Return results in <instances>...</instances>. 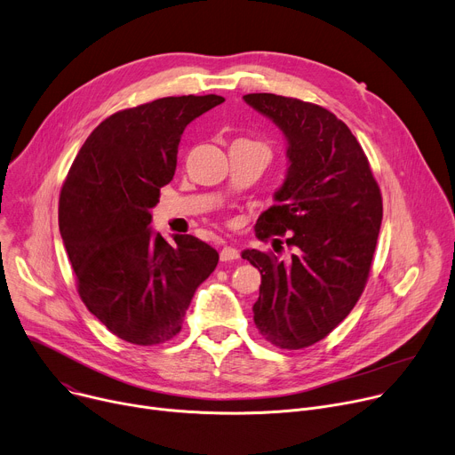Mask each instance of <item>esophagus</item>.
<instances>
[{
  "label": "esophagus",
  "mask_w": 455,
  "mask_h": 455,
  "mask_svg": "<svg viewBox=\"0 0 455 455\" xmlns=\"http://www.w3.org/2000/svg\"><path fill=\"white\" fill-rule=\"evenodd\" d=\"M220 256H221V261H234L239 258V251L234 247H223Z\"/></svg>",
  "instance_id": "34e87169"
}]
</instances>
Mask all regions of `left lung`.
Returning <instances> with one entry per match:
<instances>
[{
  "mask_svg": "<svg viewBox=\"0 0 455 455\" xmlns=\"http://www.w3.org/2000/svg\"><path fill=\"white\" fill-rule=\"evenodd\" d=\"M243 100L287 139L289 170L256 235L289 234L285 243L294 247L289 263L256 249L241 252L261 272L254 323L280 349L309 347L351 313L366 287L382 221L380 188L364 149L325 108L272 93Z\"/></svg>",
  "mask_w": 455,
  "mask_h": 455,
  "instance_id": "left-lung-1",
  "label": "left lung"
}]
</instances>
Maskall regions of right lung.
I'll use <instances>...</instances> for the list:
<instances>
[{"label": "right lung", "instance_id": "1", "mask_svg": "<svg viewBox=\"0 0 455 455\" xmlns=\"http://www.w3.org/2000/svg\"><path fill=\"white\" fill-rule=\"evenodd\" d=\"M223 97H166L116 111L93 130L60 194L58 223L78 294L118 339L172 340L220 254L194 235L175 243L149 228V210L173 179L177 148L194 118Z\"/></svg>", "mask_w": 455, "mask_h": 455}]
</instances>
